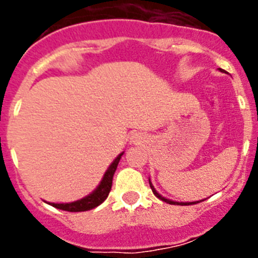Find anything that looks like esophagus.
Listing matches in <instances>:
<instances>
[{
	"mask_svg": "<svg viewBox=\"0 0 258 258\" xmlns=\"http://www.w3.org/2000/svg\"><path fill=\"white\" fill-rule=\"evenodd\" d=\"M132 141H133V142L140 143L141 141H142V136H141L140 133H134L133 136H132Z\"/></svg>",
	"mask_w": 258,
	"mask_h": 258,
	"instance_id": "obj_1",
	"label": "esophagus"
}]
</instances>
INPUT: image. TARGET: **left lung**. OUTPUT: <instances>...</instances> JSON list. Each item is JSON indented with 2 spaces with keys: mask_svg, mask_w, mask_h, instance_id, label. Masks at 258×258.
Wrapping results in <instances>:
<instances>
[{
  "mask_svg": "<svg viewBox=\"0 0 258 258\" xmlns=\"http://www.w3.org/2000/svg\"><path fill=\"white\" fill-rule=\"evenodd\" d=\"M150 187H151L152 192L155 194V197L159 198V199L163 200V202H165V203H169V204H174V206H190V204H197V203L203 202V200H200V202H197V203H195V202H192V203H178V202H172V200L165 199V198L161 197L160 194H157V192H156V190H155V188H154V186H152V184H151V182H150Z\"/></svg>",
  "mask_w": 258,
  "mask_h": 258,
  "instance_id": "1",
  "label": "left lung"
}]
</instances>
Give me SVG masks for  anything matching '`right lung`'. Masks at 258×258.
Returning a JSON list of instances; mask_svg holds the SVG:
<instances>
[{
	"instance_id": "right-lung-1",
	"label": "right lung",
	"mask_w": 258,
	"mask_h": 258,
	"mask_svg": "<svg viewBox=\"0 0 258 258\" xmlns=\"http://www.w3.org/2000/svg\"><path fill=\"white\" fill-rule=\"evenodd\" d=\"M122 154L118 155L116 157L113 163L109 165V168L107 169V172L104 173L103 178H102L101 183L93 191L90 195L85 197L84 199L77 200V202L74 203H66V204H55V203H50V206H52L54 208L61 209V211H67V212H85L90 211V209L95 208L99 204L104 202L108 197L109 191H111V186H112V178L113 174H115V170L118 165V161L121 159Z\"/></svg>"
}]
</instances>
